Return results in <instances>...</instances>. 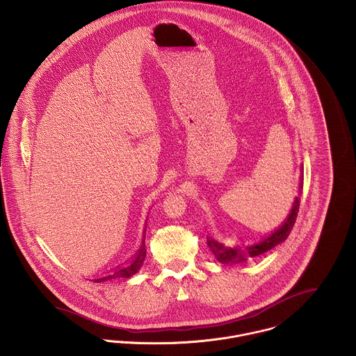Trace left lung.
<instances>
[{
	"instance_id": "8db88e82",
	"label": "left lung",
	"mask_w": 356,
	"mask_h": 356,
	"mask_svg": "<svg viewBox=\"0 0 356 356\" xmlns=\"http://www.w3.org/2000/svg\"><path fill=\"white\" fill-rule=\"evenodd\" d=\"M302 171H303V168H302ZM299 186H300V189L303 188V175H300ZM299 207H300V200H299V197H296L292 208H291V212L288 213L284 223L277 230H274L271 234L263 237L260 241H257L254 244L243 245V247H240V245L226 247L223 243H219L218 240L208 237L207 245L209 247L211 252L216 257V260L222 264H236V263L247 261L248 259H254L259 254L273 250L274 247H277L278 244H281L282 241H285L288 238V236L291 234L293 225L296 222Z\"/></svg>"
}]
</instances>
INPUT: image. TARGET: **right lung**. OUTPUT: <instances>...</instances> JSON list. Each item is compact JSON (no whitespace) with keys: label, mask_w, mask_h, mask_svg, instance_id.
<instances>
[{"label":"right lung","mask_w":356,"mask_h":356,"mask_svg":"<svg viewBox=\"0 0 356 356\" xmlns=\"http://www.w3.org/2000/svg\"><path fill=\"white\" fill-rule=\"evenodd\" d=\"M147 256V248H145V241L143 240V244L140 247V250L137 251V254H134V257L131 259V261L123 267H118L113 273L102 275L100 278H96L95 282H104L108 280H115V278H130L131 275H134L140 267L143 266L144 260Z\"/></svg>","instance_id":"obj_1"}]
</instances>
